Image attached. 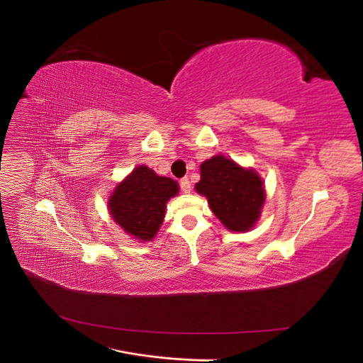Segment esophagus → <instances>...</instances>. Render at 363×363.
Returning <instances> with one entry per match:
<instances>
[{"label":"esophagus","instance_id":"obj_1","mask_svg":"<svg viewBox=\"0 0 363 363\" xmlns=\"http://www.w3.org/2000/svg\"><path fill=\"white\" fill-rule=\"evenodd\" d=\"M180 188H182V191L184 194H189L191 192V182H189L188 177H184V179L180 180Z\"/></svg>","mask_w":363,"mask_h":363}]
</instances>
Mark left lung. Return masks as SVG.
<instances>
[{
  "mask_svg": "<svg viewBox=\"0 0 363 363\" xmlns=\"http://www.w3.org/2000/svg\"><path fill=\"white\" fill-rule=\"evenodd\" d=\"M200 169L201 179L195 191L206 196L219 221L232 232H247L255 227L265 203L259 174L221 155L203 162Z\"/></svg>",
  "mask_w": 363,
  "mask_h": 363,
  "instance_id": "8db88e82",
  "label": "left lung"
}]
</instances>
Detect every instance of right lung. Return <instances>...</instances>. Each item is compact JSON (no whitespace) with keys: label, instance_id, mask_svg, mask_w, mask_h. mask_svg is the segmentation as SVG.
<instances>
[{"label":"right lung","instance_id":"add662e5","mask_svg":"<svg viewBox=\"0 0 363 363\" xmlns=\"http://www.w3.org/2000/svg\"><path fill=\"white\" fill-rule=\"evenodd\" d=\"M177 194V182L139 164L115 188L107 203L108 212L127 235L145 242L159 232L167 203Z\"/></svg>","mask_w":363,"mask_h":363}]
</instances>
